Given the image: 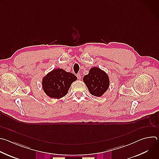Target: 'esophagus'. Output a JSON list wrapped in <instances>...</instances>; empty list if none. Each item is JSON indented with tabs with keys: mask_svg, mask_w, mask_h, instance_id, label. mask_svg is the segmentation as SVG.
I'll list each match as a JSON object with an SVG mask.
<instances>
[{
	"mask_svg": "<svg viewBox=\"0 0 159 159\" xmlns=\"http://www.w3.org/2000/svg\"><path fill=\"white\" fill-rule=\"evenodd\" d=\"M77 77L78 79H81V75H80V74H78L77 75Z\"/></svg>",
	"mask_w": 159,
	"mask_h": 159,
	"instance_id": "esophagus-1",
	"label": "esophagus"
}]
</instances>
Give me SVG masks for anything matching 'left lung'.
I'll use <instances>...</instances> for the list:
<instances>
[{
  "label": "left lung",
  "instance_id": "8db88e82",
  "mask_svg": "<svg viewBox=\"0 0 159 159\" xmlns=\"http://www.w3.org/2000/svg\"><path fill=\"white\" fill-rule=\"evenodd\" d=\"M83 80L90 93L97 97L101 96L107 90L109 85V77L106 73L98 67L90 69Z\"/></svg>",
  "mask_w": 159,
  "mask_h": 159
}]
</instances>
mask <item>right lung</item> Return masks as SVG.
I'll use <instances>...</instances> for the list:
<instances>
[{"mask_svg":"<svg viewBox=\"0 0 159 159\" xmlns=\"http://www.w3.org/2000/svg\"><path fill=\"white\" fill-rule=\"evenodd\" d=\"M76 80L77 77L73 74L57 69L43 78V88L49 97L59 99L67 94L72 83Z\"/></svg>","mask_w":159,"mask_h":159,"instance_id":"1","label":"right lung"}]
</instances>
